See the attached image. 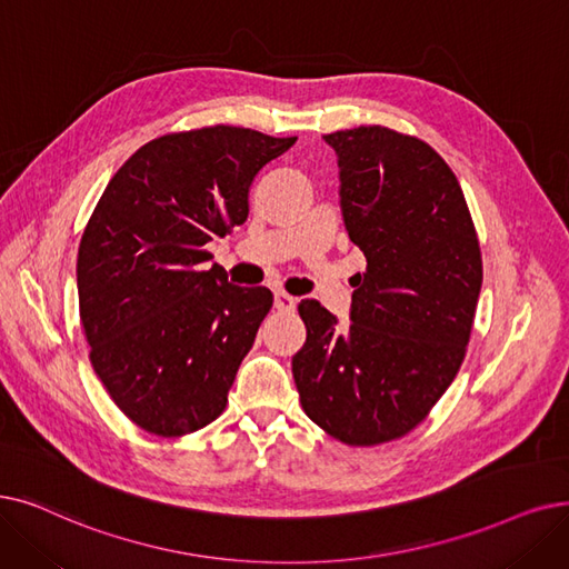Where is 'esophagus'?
I'll return each instance as SVG.
<instances>
[{"mask_svg":"<svg viewBox=\"0 0 569 569\" xmlns=\"http://www.w3.org/2000/svg\"><path fill=\"white\" fill-rule=\"evenodd\" d=\"M295 305H298V300L292 298V295H288V292H274V307L279 309V311H295Z\"/></svg>","mask_w":569,"mask_h":569,"instance_id":"34e87169","label":"esophagus"}]
</instances>
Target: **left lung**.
<instances>
[{"label":"left lung","mask_w":569,"mask_h":569,"mask_svg":"<svg viewBox=\"0 0 569 569\" xmlns=\"http://www.w3.org/2000/svg\"><path fill=\"white\" fill-rule=\"evenodd\" d=\"M323 139L337 156L343 228L367 271L346 330L320 302H300L307 341L292 377L316 426L375 447L421 423L456 379L481 251L456 174L426 141L379 126Z\"/></svg>","instance_id":"8db88e82"}]
</instances>
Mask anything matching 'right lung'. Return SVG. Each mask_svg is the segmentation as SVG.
Segmentation results:
<instances>
[{
	"label": "right lung",
	"mask_w": 569,
	"mask_h": 569,
	"mask_svg": "<svg viewBox=\"0 0 569 569\" xmlns=\"http://www.w3.org/2000/svg\"><path fill=\"white\" fill-rule=\"evenodd\" d=\"M295 141L230 126L167 134L97 202L77 262L81 323L94 375L139 428L179 437L223 413L271 292L207 269L204 246L249 218L256 177Z\"/></svg>",
	"instance_id": "right-lung-1"
}]
</instances>
